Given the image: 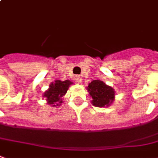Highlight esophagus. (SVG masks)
Wrapping results in <instances>:
<instances>
[{"mask_svg":"<svg viewBox=\"0 0 158 158\" xmlns=\"http://www.w3.org/2000/svg\"><path fill=\"white\" fill-rule=\"evenodd\" d=\"M75 81L77 83H81V82H82V77H81V76H79V75L76 76V77H75Z\"/></svg>","mask_w":158,"mask_h":158,"instance_id":"34e87169","label":"esophagus"}]
</instances>
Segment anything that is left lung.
I'll return each instance as SVG.
<instances>
[{"mask_svg":"<svg viewBox=\"0 0 158 158\" xmlns=\"http://www.w3.org/2000/svg\"><path fill=\"white\" fill-rule=\"evenodd\" d=\"M87 90L92 98V104L96 107H109L114 100V90L101 80H93L89 84Z\"/></svg>","mask_w":158,"mask_h":158,"instance_id":"left-lung-1","label":"left lung"}]
</instances>
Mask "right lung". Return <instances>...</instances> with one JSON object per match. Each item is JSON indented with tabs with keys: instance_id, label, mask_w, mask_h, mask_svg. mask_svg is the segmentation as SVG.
Wrapping results in <instances>:
<instances>
[{
	"instance_id": "right-lung-1",
	"label": "right lung",
	"mask_w": 158,
	"mask_h": 158,
	"mask_svg": "<svg viewBox=\"0 0 158 158\" xmlns=\"http://www.w3.org/2000/svg\"><path fill=\"white\" fill-rule=\"evenodd\" d=\"M73 82L70 80H56L49 85V88L44 93V97L49 105L60 106L62 102V97L67 93Z\"/></svg>"
}]
</instances>
